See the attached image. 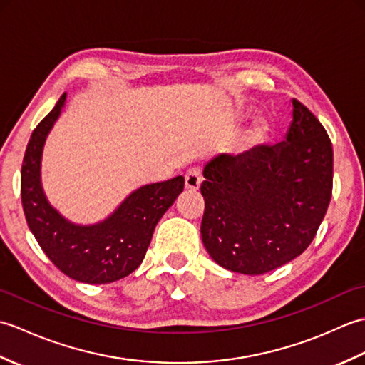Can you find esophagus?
I'll return each mask as SVG.
<instances>
[{"label": "esophagus", "mask_w": 365, "mask_h": 365, "mask_svg": "<svg viewBox=\"0 0 365 365\" xmlns=\"http://www.w3.org/2000/svg\"><path fill=\"white\" fill-rule=\"evenodd\" d=\"M200 183H202V174H200V169L192 168L187 174H185V188L188 191H197Z\"/></svg>", "instance_id": "esophagus-1"}]
</instances>
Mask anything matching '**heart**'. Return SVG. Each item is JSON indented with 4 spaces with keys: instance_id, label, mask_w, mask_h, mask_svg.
I'll list each match as a JSON object with an SVG mask.
<instances>
[{
    "instance_id": "1",
    "label": "heart",
    "mask_w": 365,
    "mask_h": 365,
    "mask_svg": "<svg viewBox=\"0 0 365 365\" xmlns=\"http://www.w3.org/2000/svg\"><path fill=\"white\" fill-rule=\"evenodd\" d=\"M267 138V125L263 122H257L255 125L247 131L240 141V150L242 152H251L255 147L260 145Z\"/></svg>"
}]
</instances>
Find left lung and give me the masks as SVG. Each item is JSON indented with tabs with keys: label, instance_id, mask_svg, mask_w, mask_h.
I'll list each match as a JSON object with an SVG mask.
<instances>
[{
	"label": "left lung",
	"instance_id": "1",
	"mask_svg": "<svg viewBox=\"0 0 365 365\" xmlns=\"http://www.w3.org/2000/svg\"><path fill=\"white\" fill-rule=\"evenodd\" d=\"M200 234L222 268L263 274L311 245L332 192V144L319 119L292 100V123L276 145L221 153L204 168Z\"/></svg>",
	"mask_w": 365,
	"mask_h": 365
}]
</instances>
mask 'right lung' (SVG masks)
I'll list each match as a JSON object with an SVG mask.
<instances>
[{
    "label": "right lung",
    "instance_id": "add662e5",
    "mask_svg": "<svg viewBox=\"0 0 365 365\" xmlns=\"http://www.w3.org/2000/svg\"><path fill=\"white\" fill-rule=\"evenodd\" d=\"M61 96L31 135L21 165V204L29 230L54 267L75 281L110 284L141 265L155 226L183 191L185 178L144 185L103 221L83 226L66 220L46 199L41 166L46 136L66 106Z\"/></svg>",
    "mask_w": 365,
    "mask_h": 365
}]
</instances>
